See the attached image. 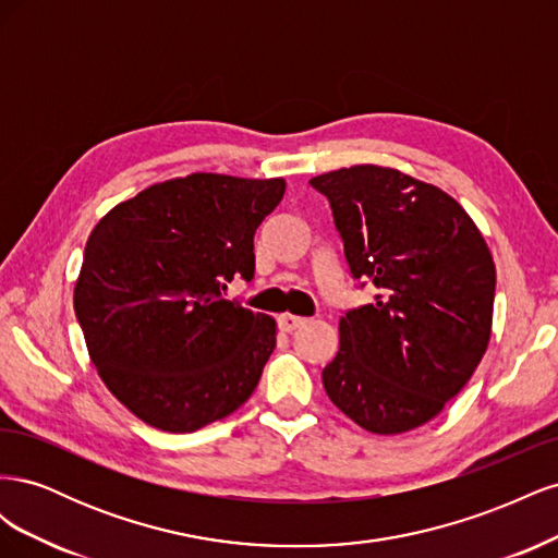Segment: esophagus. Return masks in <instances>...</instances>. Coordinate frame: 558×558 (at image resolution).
I'll use <instances>...</instances> for the list:
<instances>
[{
    "instance_id": "34e87169",
    "label": "esophagus",
    "mask_w": 558,
    "mask_h": 558,
    "mask_svg": "<svg viewBox=\"0 0 558 558\" xmlns=\"http://www.w3.org/2000/svg\"><path fill=\"white\" fill-rule=\"evenodd\" d=\"M305 320H307V318H302V316L281 314V316H279V328H281L283 332H293V330H298L300 326H305Z\"/></svg>"
}]
</instances>
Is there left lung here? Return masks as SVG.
I'll use <instances>...</instances> for the list:
<instances>
[{
    "instance_id": "left-lung-1",
    "label": "left lung",
    "mask_w": 558,
    "mask_h": 558,
    "mask_svg": "<svg viewBox=\"0 0 558 558\" xmlns=\"http://www.w3.org/2000/svg\"><path fill=\"white\" fill-rule=\"evenodd\" d=\"M340 232L349 275L375 300L340 318L324 367L335 408L369 433L396 435L442 412L492 337L496 265L465 209L430 183L356 165L314 177Z\"/></svg>"
}]
</instances>
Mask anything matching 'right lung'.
Returning a JSON list of instances; mask_svg holds the SVG:
<instances>
[{
    "mask_svg": "<svg viewBox=\"0 0 558 558\" xmlns=\"http://www.w3.org/2000/svg\"><path fill=\"white\" fill-rule=\"evenodd\" d=\"M283 191V179L197 172L121 202L90 232L74 312L99 377L144 424L193 433L258 386L277 326L223 291L253 279V234Z\"/></svg>",
    "mask_w": 558,
    "mask_h": 558,
    "instance_id": "1",
    "label": "right lung"
}]
</instances>
